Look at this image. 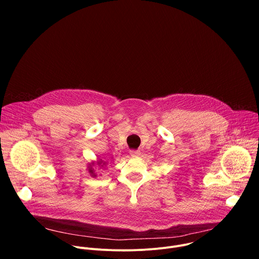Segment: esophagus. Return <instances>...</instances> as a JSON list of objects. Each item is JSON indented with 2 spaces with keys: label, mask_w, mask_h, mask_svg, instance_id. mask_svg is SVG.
Returning <instances> with one entry per match:
<instances>
[{
  "label": "esophagus",
  "mask_w": 259,
  "mask_h": 259,
  "mask_svg": "<svg viewBox=\"0 0 259 259\" xmlns=\"http://www.w3.org/2000/svg\"><path fill=\"white\" fill-rule=\"evenodd\" d=\"M130 156L131 157H138V156H140V151H130Z\"/></svg>",
  "instance_id": "1"
}]
</instances>
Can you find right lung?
Returning a JSON list of instances; mask_svg holds the SVG:
<instances>
[{"label":"right lung","mask_w":259,"mask_h":259,"mask_svg":"<svg viewBox=\"0 0 259 259\" xmlns=\"http://www.w3.org/2000/svg\"><path fill=\"white\" fill-rule=\"evenodd\" d=\"M106 164H107V163H106V162H104V161H102L101 159L97 160L96 162H95V161H93L92 163H89V165H88V172L90 173V175H91L92 177H96V173H95V170H94L95 165H97V166H99V167L101 168V167L105 166Z\"/></svg>","instance_id":"obj_1"}]
</instances>
